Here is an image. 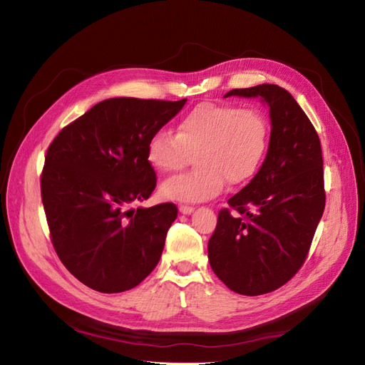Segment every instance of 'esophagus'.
<instances>
[{"mask_svg":"<svg viewBox=\"0 0 365 365\" xmlns=\"http://www.w3.org/2000/svg\"><path fill=\"white\" fill-rule=\"evenodd\" d=\"M179 210L182 214H185V215H190L191 212H194V206H187V205H180L179 206Z\"/></svg>","mask_w":365,"mask_h":365,"instance_id":"esophagus-1","label":"esophagus"}]
</instances>
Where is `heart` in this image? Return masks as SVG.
Listing matches in <instances>:
<instances>
[{"label":"heart","instance_id":"obj_1","mask_svg":"<svg viewBox=\"0 0 365 365\" xmlns=\"http://www.w3.org/2000/svg\"><path fill=\"white\" fill-rule=\"evenodd\" d=\"M269 143L267 116L256 108L203 103L187 112L178 133L159 130L147 144V160L162 174L180 171L191 156L197 170L163 182L160 195L175 202H206L226 182L242 185L259 170Z\"/></svg>","mask_w":365,"mask_h":365}]
</instances>
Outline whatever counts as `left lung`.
I'll use <instances>...</instances> for the list:
<instances>
[{"mask_svg":"<svg viewBox=\"0 0 365 365\" xmlns=\"http://www.w3.org/2000/svg\"><path fill=\"white\" fill-rule=\"evenodd\" d=\"M232 96L261 97L272 133L259 171L218 212L207 256L227 288L261 296L285 285L307 259L326 203L322 145L287 89L265 83L225 97Z\"/></svg>","mask_w":365,"mask_h":365,"instance_id":"1","label":"left lung"}]
</instances>
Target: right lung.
<instances>
[{
  "instance_id": "add662e5",
  "label": "right lung",
  "mask_w": 365,
  "mask_h": 365,
  "mask_svg": "<svg viewBox=\"0 0 365 365\" xmlns=\"http://www.w3.org/2000/svg\"><path fill=\"white\" fill-rule=\"evenodd\" d=\"M186 103L109 98L63 127L46 150L41 195L58 259L81 284L123 292L158 265L174 203L132 209L156 187L147 144Z\"/></svg>"
}]
</instances>
